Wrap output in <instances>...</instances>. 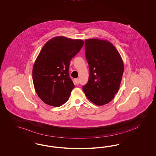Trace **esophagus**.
I'll return each instance as SVG.
<instances>
[{"label": "esophagus", "instance_id": "34e87169", "mask_svg": "<svg viewBox=\"0 0 156 156\" xmlns=\"http://www.w3.org/2000/svg\"><path fill=\"white\" fill-rule=\"evenodd\" d=\"M75 82H76V85L79 84V83H80V80H79L78 78V79H76V80H75Z\"/></svg>", "mask_w": 156, "mask_h": 156}]
</instances>
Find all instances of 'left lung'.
<instances>
[{
	"label": "left lung",
	"instance_id": "obj_1",
	"mask_svg": "<svg viewBox=\"0 0 156 156\" xmlns=\"http://www.w3.org/2000/svg\"><path fill=\"white\" fill-rule=\"evenodd\" d=\"M85 50L90 74L83 90L95 105L108 104L120 86L124 71L122 59L117 48L107 40L86 39Z\"/></svg>",
	"mask_w": 156,
	"mask_h": 156
}]
</instances>
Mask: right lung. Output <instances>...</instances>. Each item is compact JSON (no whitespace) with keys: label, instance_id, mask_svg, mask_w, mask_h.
<instances>
[{"label":"right lung","instance_id":"add662e5","mask_svg":"<svg viewBox=\"0 0 156 156\" xmlns=\"http://www.w3.org/2000/svg\"><path fill=\"white\" fill-rule=\"evenodd\" d=\"M83 44L81 39L59 36L43 46L34 64L33 80L37 94L45 104L59 107L68 101L75 87L69 74L70 62Z\"/></svg>","mask_w":156,"mask_h":156}]
</instances>
